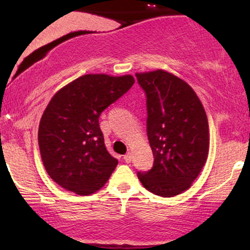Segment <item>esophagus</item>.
<instances>
[{"label":"esophagus","mask_w":250,"mask_h":250,"mask_svg":"<svg viewBox=\"0 0 250 250\" xmlns=\"http://www.w3.org/2000/svg\"><path fill=\"white\" fill-rule=\"evenodd\" d=\"M124 160H125V163H131L132 162V153H126V155L124 156Z\"/></svg>","instance_id":"esophagus-1"}]
</instances>
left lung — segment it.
Here are the masks:
<instances>
[{
  "mask_svg": "<svg viewBox=\"0 0 250 250\" xmlns=\"http://www.w3.org/2000/svg\"><path fill=\"white\" fill-rule=\"evenodd\" d=\"M135 76L146 97V134L155 158L152 168L138 172V177L157 196H177L206 164V112L192 87L175 75L158 69Z\"/></svg>",
  "mask_w": 250,
  "mask_h": 250,
  "instance_id": "left-lung-1",
  "label": "left lung"
}]
</instances>
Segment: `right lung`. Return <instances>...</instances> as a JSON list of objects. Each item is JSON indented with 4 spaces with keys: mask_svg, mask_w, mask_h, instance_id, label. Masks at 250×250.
Here are the masks:
<instances>
[{
    "mask_svg": "<svg viewBox=\"0 0 250 250\" xmlns=\"http://www.w3.org/2000/svg\"><path fill=\"white\" fill-rule=\"evenodd\" d=\"M134 82L131 75L87 74L51 99L40 122L39 146L47 174L61 188L87 196L110 177L118 160L105 148L99 117Z\"/></svg>",
    "mask_w": 250,
    "mask_h": 250,
    "instance_id": "1",
    "label": "right lung"
}]
</instances>
